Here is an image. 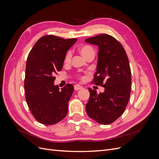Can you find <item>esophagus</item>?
<instances>
[{
  "mask_svg": "<svg viewBox=\"0 0 159 159\" xmlns=\"http://www.w3.org/2000/svg\"><path fill=\"white\" fill-rule=\"evenodd\" d=\"M82 88H83V87L81 85H80L77 84V85H74V89L75 91H78L79 89H82Z\"/></svg>",
  "mask_w": 159,
  "mask_h": 159,
  "instance_id": "1",
  "label": "esophagus"
}]
</instances>
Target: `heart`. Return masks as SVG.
I'll list each match as a JSON object with an SVG mask.
<instances>
[{
	"label": "heart",
	"mask_w": 159,
	"mask_h": 159,
	"mask_svg": "<svg viewBox=\"0 0 159 159\" xmlns=\"http://www.w3.org/2000/svg\"><path fill=\"white\" fill-rule=\"evenodd\" d=\"M79 52H80V54L82 55L86 59L88 56H89L91 54H93L94 53V50L93 49L89 46H82L79 48ZM71 54L70 52H68L66 54L65 57H64V64H69L70 61H71Z\"/></svg>",
	"instance_id": "b5f03b06"
}]
</instances>
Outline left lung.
Returning <instances> with one entry per match:
<instances>
[{
  "mask_svg": "<svg viewBox=\"0 0 159 159\" xmlns=\"http://www.w3.org/2000/svg\"><path fill=\"white\" fill-rule=\"evenodd\" d=\"M85 41L99 48L97 71L92 83L105 88L98 94L89 88L85 109L88 116L102 125L113 123L123 113L131 90V74L126 52L119 41L102 34Z\"/></svg>",
  "mask_w": 159,
  "mask_h": 159,
  "instance_id": "left-lung-1",
  "label": "left lung"
}]
</instances>
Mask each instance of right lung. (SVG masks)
Wrapping results in <instances>:
<instances>
[{
    "label": "right lung",
    "instance_id": "add662e5",
    "mask_svg": "<svg viewBox=\"0 0 159 159\" xmlns=\"http://www.w3.org/2000/svg\"><path fill=\"white\" fill-rule=\"evenodd\" d=\"M76 38L46 35L38 40L28 54L25 80L26 101L36 120L46 125L61 121L68 113L74 86L60 89L54 81L61 70L64 57Z\"/></svg>",
    "mask_w": 159,
    "mask_h": 159
}]
</instances>
